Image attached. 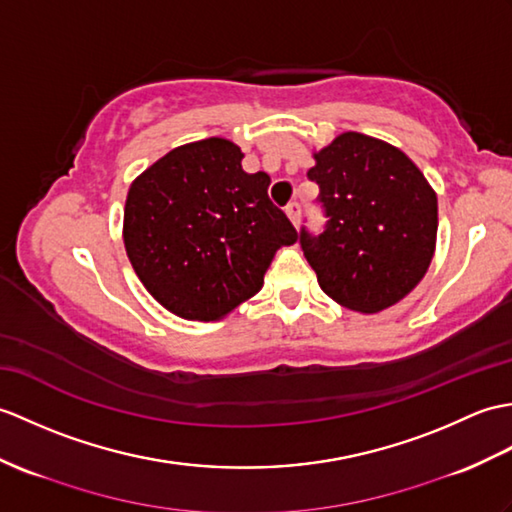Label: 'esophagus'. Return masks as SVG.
<instances>
[{
    "label": "esophagus",
    "instance_id": "1",
    "mask_svg": "<svg viewBox=\"0 0 512 512\" xmlns=\"http://www.w3.org/2000/svg\"><path fill=\"white\" fill-rule=\"evenodd\" d=\"M285 213H288V218L292 220V224H294V227H299V222H301V205H299V202H290V205L288 207H285Z\"/></svg>",
    "mask_w": 512,
    "mask_h": 512
}]
</instances>
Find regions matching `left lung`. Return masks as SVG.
Returning <instances> with one entry per match:
<instances>
[{"mask_svg":"<svg viewBox=\"0 0 512 512\" xmlns=\"http://www.w3.org/2000/svg\"><path fill=\"white\" fill-rule=\"evenodd\" d=\"M307 178L320 189L323 233L301 229L318 285L336 303L375 314L414 290L432 264L436 192L399 148L342 133L314 152Z\"/></svg>","mask_w":512,"mask_h":512,"instance_id":"left-lung-1","label":"left lung"}]
</instances>
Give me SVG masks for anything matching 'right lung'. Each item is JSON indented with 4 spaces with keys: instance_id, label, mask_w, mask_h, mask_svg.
<instances>
[{
    "instance_id": "obj_1",
    "label": "right lung",
    "mask_w": 512,
    "mask_h": 512,
    "mask_svg": "<svg viewBox=\"0 0 512 512\" xmlns=\"http://www.w3.org/2000/svg\"><path fill=\"white\" fill-rule=\"evenodd\" d=\"M242 159L233 141L209 137L170 150L128 189L126 255L176 316H227L261 290L279 248L299 240L268 198L270 176L244 172Z\"/></svg>"
}]
</instances>
